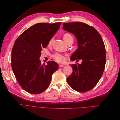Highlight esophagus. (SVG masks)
I'll return each instance as SVG.
<instances>
[{
	"instance_id": "obj_1",
	"label": "esophagus",
	"mask_w": 120,
	"mask_h": 120,
	"mask_svg": "<svg viewBox=\"0 0 120 120\" xmlns=\"http://www.w3.org/2000/svg\"><path fill=\"white\" fill-rule=\"evenodd\" d=\"M59 68H62V67H64V64H59Z\"/></svg>"
}]
</instances>
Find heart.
<instances>
[{"mask_svg":"<svg viewBox=\"0 0 120 120\" xmlns=\"http://www.w3.org/2000/svg\"><path fill=\"white\" fill-rule=\"evenodd\" d=\"M63 39L64 41L67 43L70 39H73V38H72V37L70 34L67 33V34H65L64 35ZM52 41V39H51L49 42V45H51ZM67 56V54L60 53H56L55 54H54L53 55H52V56L53 60L56 61V62L59 63H63L65 61H66V56Z\"/></svg>","mask_w":120,"mask_h":120,"instance_id":"obj_1","label":"heart"}]
</instances>
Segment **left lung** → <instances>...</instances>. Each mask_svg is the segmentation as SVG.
I'll use <instances>...</instances> for the list:
<instances>
[{
  "label": "left lung",
  "mask_w": 120,
  "mask_h": 120,
  "mask_svg": "<svg viewBox=\"0 0 120 120\" xmlns=\"http://www.w3.org/2000/svg\"><path fill=\"white\" fill-rule=\"evenodd\" d=\"M63 28L74 34L78 41V48L71 60H82L81 64H71L73 71L67 82L76 91L88 92L97 85L105 69L106 52L102 38L95 28L83 22L63 23Z\"/></svg>",
  "instance_id": "left-lung-1"
}]
</instances>
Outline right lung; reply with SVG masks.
<instances>
[{
	"mask_svg": "<svg viewBox=\"0 0 120 120\" xmlns=\"http://www.w3.org/2000/svg\"><path fill=\"white\" fill-rule=\"evenodd\" d=\"M61 22L32 25L20 35L14 43L11 67L19 85L25 91L39 94L49 86L52 76L59 68L55 61L42 64L39 60L42 48L60 28Z\"/></svg>",
	"mask_w": 120,
	"mask_h": 120,
	"instance_id": "1",
	"label": "right lung"
}]
</instances>
